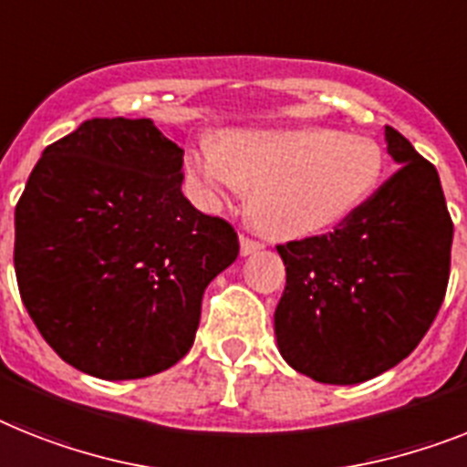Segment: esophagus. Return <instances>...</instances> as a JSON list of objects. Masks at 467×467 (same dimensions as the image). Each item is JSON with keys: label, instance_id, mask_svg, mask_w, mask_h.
<instances>
[{"label": "esophagus", "instance_id": "obj_1", "mask_svg": "<svg viewBox=\"0 0 467 467\" xmlns=\"http://www.w3.org/2000/svg\"><path fill=\"white\" fill-rule=\"evenodd\" d=\"M260 248H262V243L253 241V238H248V236H241V255L243 257L253 255V253H257Z\"/></svg>", "mask_w": 467, "mask_h": 467}]
</instances>
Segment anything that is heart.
Listing matches in <instances>:
<instances>
[{
	"label": "heart",
	"instance_id": "1",
	"mask_svg": "<svg viewBox=\"0 0 467 467\" xmlns=\"http://www.w3.org/2000/svg\"><path fill=\"white\" fill-rule=\"evenodd\" d=\"M200 202L222 210L245 198L250 217L276 241L337 229L372 198L387 157L377 140L322 126L229 130L186 157Z\"/></svg>",
	"mask_w": 467,
	"mask_h": 467
}]
</instances>
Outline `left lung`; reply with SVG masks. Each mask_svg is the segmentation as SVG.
<instances>
[{
	"instance_id": "8db88e82",
	"label": "left lung",
	"mask_w": 467,
	"mask_h": 467,
	"mask_svg": "<svg viewBox=\"0 0 467 467\" xmlns=\"http://www.w3.org/2000/svg\"><path fill=\"white\" fill-rule=\"evenodd\" d=\"M384 140L399 171L353 217L276 245L286 265L276 346L322 384H360L410 356L449 284L453 222L437 169L391 126Z\"/></svg>"
}]
</instances>
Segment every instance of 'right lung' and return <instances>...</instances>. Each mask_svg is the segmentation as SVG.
Instances as JSON below:
<instances>
[{"instance_id": "1", "label": "right lung", "mask_w": 467, "mask_h": 467, "mask_svg": "<svg viewBox=\"0 0 467 467\" xmlns=\"http://www.w3.org/2000/svg\"><path fill=\"white\" fill-rule=\"evenodd\" d=\"M183 150L152 119H90L45 148L16 205L18 291L42 338L121 381L191 350L236 231L183 198Z\"/></svg>"}]
</instances>
